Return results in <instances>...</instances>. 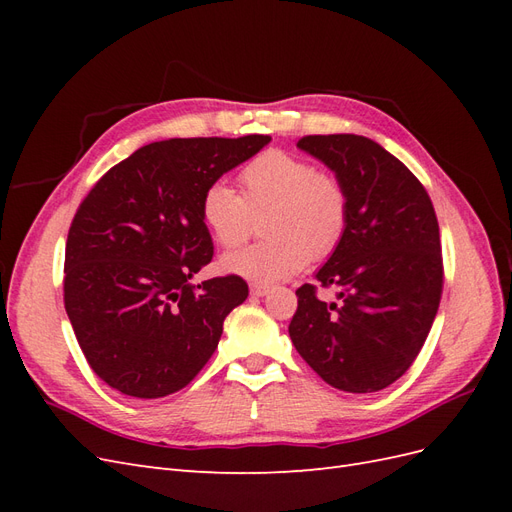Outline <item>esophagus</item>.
Masks as SVG:
<instances>
[{"mask_svg":"<svg viewBox=\"0 0 512 512\" xmlns=\"http://www.w3.org/2000/svg\"><path fill=\"white\" fill-rule=\"evenodd\" d=\"M250 292L254 294V297H267V294L271 292V286H265V284H252V286H250Z\"/></svg>","mask_w":512,"mask_h":512,"instance_id":"1","label":"esophagus"}]
</instances>
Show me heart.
<instances>
[{
	"instance_id": "b5f03b06",
	"label": "heart",
	"mask_w": 512,
	"mask_h": 512,
	"mask_svg": "<svg viewBox=\"0 0 512 512\" xmlns=\"http://www.w3.org/2000/svg\"><path fill=\"white\" fill-rule=\"evenodd\" d=\"M241 194L224 179L200 198V220L222 247H237L262 215L265 241L226 254L220 267L258 284H273L331 256L348 226L350 198L337 173L297 153L267 149L241 170Z\"/></svg>"
}]
</instances>
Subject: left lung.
<instances>
[{
	"mask_svg": "<svg viewBox=\"0 0 512 512\" xmlns=\"http://www.w3.org/2000/svg\"><path fill=\"white\" fill-rule=\"evenodd\" d=\"M342 177L350 213L342 243L316 283L339 304L297 290L290 339L305 363L335 389L376 393L410 369L442 297L444 267L436 211L406 164L365 136L314 134L297 143Z\"/></svg>",
	"mask_w": 512,
	"mask_h": 512,
	"instance_id": "8db88e82",
	"label": "left lung"
}]
</instances>
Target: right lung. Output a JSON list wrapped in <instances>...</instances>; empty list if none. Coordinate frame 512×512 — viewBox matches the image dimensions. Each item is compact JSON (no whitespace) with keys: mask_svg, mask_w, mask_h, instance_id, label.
Returning a JSON list of instances; mask_svg holds the SVG:
<instances>
[{"mask_svg":"<svg viewBox=\"0 0 512 512\" xmlns=\"http://www.w3.org/2000/svg\"><path fill=\"white\" fill-rule=\"evenodd\" d=\"M271 141L170 138L115 164L76 209L64 303L89 367L111 389L156 399L188 386L247 299L239 275L190 284L213 258L200 220L207 185Z\"/></svg>","mask_w":512,"mask_h":512,"instance_id":"add662e5","label":"right lung"}]
</instances>
